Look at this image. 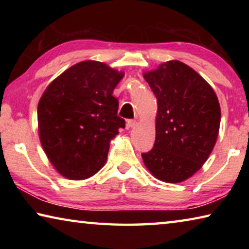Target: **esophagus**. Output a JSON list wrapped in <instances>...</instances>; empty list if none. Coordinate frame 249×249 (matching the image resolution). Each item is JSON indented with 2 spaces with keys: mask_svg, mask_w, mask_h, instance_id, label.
Instances as JSON below:
<instances>
[{
  "mask_svg": "<svg viewBox=\"0 0 249 249\" xmlns=\"http://www.w3.org/2000/svg\"><path fill=\"white\" fill-rule=\"evenodd\" d=\"M137 122L135 120H128L127 122H126V128L129 129V128H133L134 126H136Z\"/></svg>",
  "mask_w": 249,
  "mask_h": 249,
  "instance_id": "obj_1",
  "label": "esophagus"
}]
</instances>
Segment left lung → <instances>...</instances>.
I'll list each match as a JSON object with an SVG mask.
<instances>
[{
    "label": "left lung",
    "mask_w": 249,
    "mask_h": 249,
    "mask_svg": "<svg viewBox=\"0 0 249 249\" xmlns=\"http://www.w3.org/2000/svg\"><path fill=\"white\" fill-rule=\"evenodd\" d=\"M157 98L156 140L142 154L155 178L178 183L203 166L215 146L221 107L212 87L190 67L170 60L144 73Z\"/></svg>",
    "instance_id": "left-lung-1"
}]
</instances>
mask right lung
I'll return each instance as SVG.
<instances>
[{"mask_svg":"<svg viewBox=\"0 0 249 249\" xmlns=\"http://www.w3.org/2000/svg\"><path fill=\"white\" fill-rule=\"evenodd\" d=\"M124 77L103 62L70 67L49 84L37 108L38 134L59 174L83 180L104 166L109 142L125 127L113 91Z\"/></svg>","mask_w":249,"mask_h":249,"instance_id":"right-lung-1","label":"right lung"}]
</instances>
